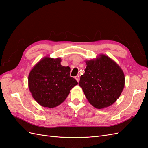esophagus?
<instances>
[{
    "label": "esophagus",
    "instance_id": "1",
    "mask_svg": "<svg viewBox=\"0 0 148 148\" xmlns=\"http://www.w3.org/2000/svg\"><path fill=\"white\" fill-rule=\"evenodd\" d=\"M79 75H76L75 77V80L77 81V82H79Z\"/></svg>",
    "mask_w": 148,
    "mask_h": 148
}]
</instances>
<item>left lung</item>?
<instances>
[{
	"instance_id": "1",
	"label": "left lung",
	"mask_w": 148,
	"mask_h": 148,
	"mask_svg": "<svg viewBox=\"0 0 148 148\" xmlns=\"http://www.w3.org/2000/svg\"><path fill=\"white\" fill-rule=\"evenodd\" d=\"M87 67L79 85L88 102L97 109L107 108L120 97L125 85V75L116 61L104 54L85 60Z\"/></svg>"
}]
</instances>
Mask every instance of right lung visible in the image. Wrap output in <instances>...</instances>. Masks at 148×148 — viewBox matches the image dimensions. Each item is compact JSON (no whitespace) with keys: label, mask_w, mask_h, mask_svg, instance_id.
I'll return each mask as SVG.
<instances>
[{"label":"right lung","mask_w":148,"mask_h":148,"mask_svg":"<svg viewBox=\"0 0 148 148\" xmlns=\"http://www.w3.org/2000/svg\"><path fill=\"white\" fill-rule=\"evenodd\" d=\"M60 58L45 56L31 70L28 87L32 97L43 107L53 108L68 97L78 83L70 77L71 69L61 65Z\"/></svg>","instance_id":"1"}]
</instances>
